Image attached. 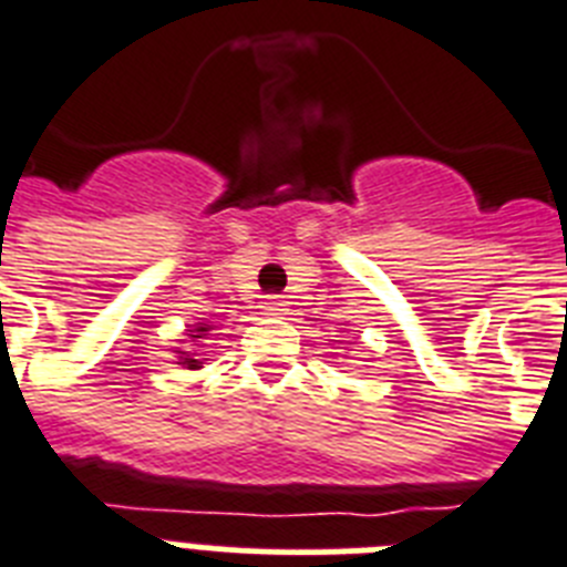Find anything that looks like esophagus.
Returning a JSON list of instances; mask_svg holds the SVG:
<instances>
[{
    "instance_id": "34e87169",
    "label": "esophagus",
    "mask_w": 567,
    "mask_h": 567,
    "mask_svg": "<svg viewBox=\"0 0 567 567\" xmlns=\"http://www.w3.org/2000/svg\"><path fill=\"white\" fill-rule=\"evenodd\" d=\"M285 311H288V302L279 297H268L261 302V313H268V317H282Z\"/></svg>"
}]
</instances>
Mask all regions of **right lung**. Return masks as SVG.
<instances>
[{
    "mask_svg": "<svg viewBox=\"0 0 567 567\" xmlns=\"http://www.w3.org/2000/svg\"><path fill=\"white\" fill-rule=\"evenodd\" d=\"M213 322H195V326L187 328V340H181L178 346H175V363L181 365V369H189V372H198V369H204V360L207 357H202L198 351H202L204 340H207V334L213 331Z\"/></svg>",
    "mask_w": 567,
    "mask_h": 567,
    "instance_id": "add662e5",
    "label": "right lung"
}]
</instances>
